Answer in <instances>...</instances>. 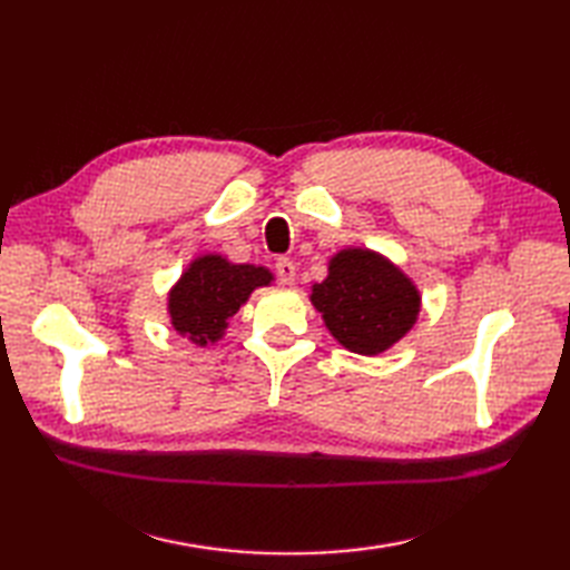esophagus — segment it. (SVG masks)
<instances>
[{"mask_svg":"<svg viewBox=\"0 0 570 570\" xmlns=\"http://www.w3.org/2000/svg\"><path fill=\"white\" fill-rule=\"evenodd\" d=\"M274 269H276L278 282H282V284H294V278H296V264H294L292 259H286V257L276 259Z\"/></svg>","mask_w":570,"mask_h":570,"instance_id":"34e87169","label":"esophagus"}]
</instances>
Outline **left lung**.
Instances as JSON below:
<instances>
[{
	"label": "left lung",
	"mask_w": 570,
	"mask_h": 570,
	"mask_svg": "<svg viewBox=\"0 0 570 570\" xmlns=\"http://www.w3.org/2000/svg\"><path fill=\"white\" fill-rule=\"evenodd\" d=\"M311 304L343 347L380 355L416 323L421 296L411 278L380 254L343 249L331 259L328 278L313 286Z\"/></svg>",
	"instance_id": "obj_1"
}]
</instances>
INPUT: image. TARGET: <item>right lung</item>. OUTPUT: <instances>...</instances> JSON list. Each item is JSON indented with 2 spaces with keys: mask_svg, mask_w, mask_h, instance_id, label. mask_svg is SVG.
<instances>
[{
  "mask_svg": "<svg viewBox=\"0 0 570 570\" xmlns=\"http://www.w3.org/2000/svg\"><path fill=\"white\" fill-rule=\"evenodd\" d=\"M272 272L254 264H229L220 254L193 262L168 294L174 328L196 345L220 341L233 318L257 286L272 284Z\"/></svg>",
  "mask_w": 570,
  "mask_h": 570,
  "instance_id": "right-lung-1",
  "label": "right lung"
}]
</instances>
